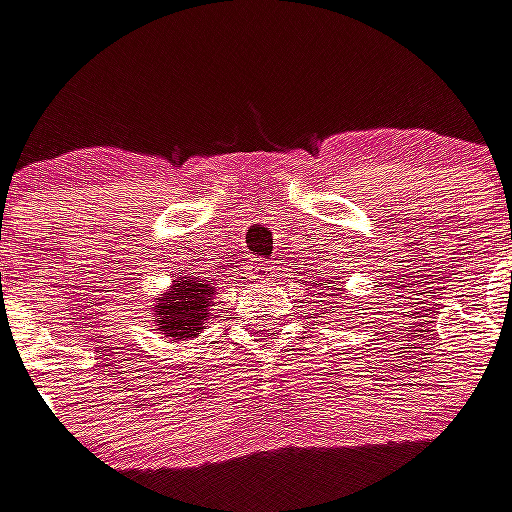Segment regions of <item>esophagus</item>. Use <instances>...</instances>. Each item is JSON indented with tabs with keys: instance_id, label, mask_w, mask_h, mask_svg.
<instances>
[{
	"instance_id": "obj_1",
	"label": "esophagus",
	"mask_w": 512,
	"mask_h": 512,
	"mask_svg": "<svg viewBox=\"0 0 512 512\" xmlns=\"http://www.w3.org/2000/svg\"><path fill=\"white\" fill-rule=\"evenodd\" d=\"M248 274H251V279H266V277H271V274H274V266H269V264H253Z\"/></svg>"
}]
</instances>
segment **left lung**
<instances>
[{
    "label": "left lung",
    "instance_id": "1",
    "mask_svg": "<svg viewBox=\"0 0 512 512\" xmlns=\"http://www.w3.org/2000/svg\"><path fill=\"white\" fill-rule=\"evenodd\" d=\"M328 284H330V279H328ZM333 287H336V284H333Z\"/></svg>",
    "mask_w": 512,
    "mask_h": 512
}]
</instances>
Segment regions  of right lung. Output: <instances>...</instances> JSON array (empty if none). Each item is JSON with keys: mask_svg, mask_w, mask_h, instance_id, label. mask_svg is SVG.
Listing matches in <instances>:
<instances>
[{"mask_svg": "<svg viewBox=\"0 0 512 512\" xmlns=\"http://www.w3.org/2000/svg\"><path fill=\"white\" fill-rule=\"evenodd\" d=\"M215 302V287L207 279L189 277L179 271L164 297H158L151 307L156 330L169 341H189L197 338L210 320V307Z\"/></svg>", "mask_w": 512, "mask_h": 512, "instance_id": "add662e5", "label": "right lung"}]
</instances>
